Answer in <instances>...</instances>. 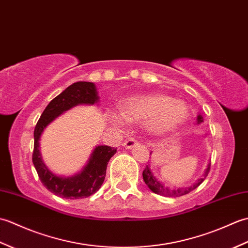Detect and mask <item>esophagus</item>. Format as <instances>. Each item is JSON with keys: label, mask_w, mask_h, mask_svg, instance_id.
Masks as SVG:
<instances>
[{"label": "esophagus", "mask_w": 248, "mask_h": 248, "mask_svg": "<svg viewBox=\"0 0 248 248\" xmlns=\"http://www.w3.org/2000/svg\"><path fill=\"white\" fill-rule=\"evenodd\" d=\"M138 144H139V141H138V140H134V139H132V138H130V139H128V140H124V143L123 145H124V148L131 149V148H133V147H134V146H136Z\"/></svg>", "instance_id": "34e87169"}]
</instances>
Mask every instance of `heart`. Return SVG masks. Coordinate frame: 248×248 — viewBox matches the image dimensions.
Here are the masks:
<instances>
[{
  "label": "heart",
  "instance_id": "heart-1",
  "mask_svg": "<svg viewBox=\"0 0 248 248\" xmlns=\"http://www.w3.org/2000/svg\"><path fill=\"white\" fill-rule=\"evenodd\" d=\"M187 105L181 100L167 94H149L128 100L123 112L112 114L115 124H124L125 119L144 121L151 133L164 134L175 130L187 117Z\"/></svg>",
  "mask_w": 248,
  "mask_h": 248
}]
</instances>
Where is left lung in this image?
<instances>
[{
  "label": "left lung",
  "mask_w": 248,
  "mask_h": 248,
  "mask_svg": "<svg viewBox=\"0 0 248 248\" xmlns=\"http://www.w3.org/2000/svg\"><path fill=\"white\" fill-rule=\"evenodd\" d=\"M197 121H198V124L202 123V121H203V117L200 114L197 116ZM210 167H211V162H210L209 164H208L207 170H204L202 178H199L198 180L195 182L194 184H192L191 186L183 187V188L173 189V188H170V187L164 186V184L161 183L154 176V173H152V171L150 170V165L149 164L146 165L145 170H143V178H144L145 183L147 184V186H148L154 193H155L157 195H162V196H167V197H179V196H183V195H186L189 192H192L193 189L198 187L200 184H202L204 181V179L207 178L208 173L210 171Z\"/></svg>",
  "instance_id": "1"
}]
</instances>
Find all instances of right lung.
I'll return each instance as SVG.
<instances>
[{
  "instance_id": "1",
  "label": "right lung",
  "mask_w": 248,
  "mask_h": 248,
  "mask_svg": "<svg viewBox=\"0 0 248 248\" xmlns=\"http://www.w3.org/2000/svg\"><path fill=\"white\" fill-rule=\"evenodd\" d=\"M97 89L92 82H77L67 87L55 97L41 114L34 130L33 164L41 183L56 196L66 199H82L89 197L101 187L110 157L116 154V148L97 146L81 172L72 177H62L52 172L41 159L39 140L51 121L62 113L78 104H94L98 102Z\"/></svg>"
}]
</instances>
